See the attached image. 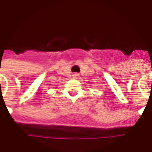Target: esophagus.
Segmentation results:
<instances>
[{"label": "esophagus", "mask_w": 152, "mask_h": 152, "mask_svg": "<svg viewBox=\"0 0 152 152\" xmlns=\"http://www.w3.org/2000/svg\"><path fill=\"white\" fill-rule=\"evenodd\" d=\"M78 77H79V74L77 73L72 74V78L73 79H78Z\"/></svg>", "instance_id": "obj_1"}]
</instances>
